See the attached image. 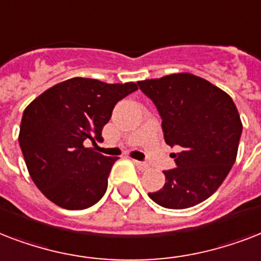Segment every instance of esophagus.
I'll return each mask as SVG.
<instances>
[{
	"instance_id": "obj_1",
	"label": "esophagus",
	"mask_w": 261,
	"mask_h": 261,
	"mask_svg": "<svg viewBox=\"0 0 261 261\" xmlns=\"http://www.w3.org/2000/svg\"><path fill=\"white\" fill-rule=\"evenodd\" d=\"M133 163H135L137 169H139V170H141V171H145V170H148V169H149V166L147 165V163L140 162V161H133Z\"/></svg>"
}]
</instances>
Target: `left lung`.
Listing matches in <instances>:
<instances>
[{"label": "left lung", "mask_w": 261, "mask_h": 261, "mask_svg": "<svg viewBox=\"0 0 261 261\" xmlns=\"http://www.w3.org/2000/svg\"><path fill=\"white\" fill-rule=\"evenodd\" d=\"M162 117L165 141L177 167L148 196L173 210L193 207L217 192L237 158L242 122L229 94L192 73L167 74L137 83Z\"/></svg>", "instance_id": "left-lung-1"}]
</instances>
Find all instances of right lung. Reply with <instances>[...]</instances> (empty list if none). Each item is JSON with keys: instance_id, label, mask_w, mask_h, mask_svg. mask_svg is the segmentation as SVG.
<instances>
[{"instance_id": "obj_1", "label": "right lung", "mask_w": 261, "mask_h": 261, "mask_svg": "<svg viewBox=\"0 0 261 261\" xmlns=\"http://www.w3.org/2000/svg\"><path fill=\"white\" fill-rule=\"evenodd\" d=\"M136 90V83L73 77L46 90L25 108L20 148L32 181L50 201L84 210L102 199L118 158L87 148L84 141L102 140L116 103Z\"/></svg>"}]
</instances>
